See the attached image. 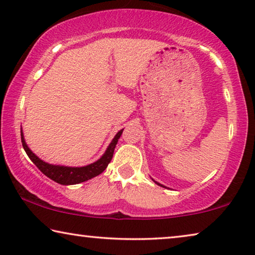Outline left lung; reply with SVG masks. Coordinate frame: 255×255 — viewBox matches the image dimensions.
Returning <instances> with one entry per match:
<instances>
[{
  "mask_svg": "<svg viewBox=\"0 0 255 255\" xmlns=\"http://www.w3.org/2000/svg\"><path fill=\"white\" fill-rule=\"evenodd\" d=\"M158 185H159V183H158Z\"/></svg>",
  "mask_w": 255,
  "mask_h": 255,
  "instance_id": "1",
  "label": "left lung"
}]
</instances>
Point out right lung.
<instances>
[{
    "label": "right lung",
    "mask_w": 255,
    "mask_h": 255,
    "mask_svg": "<svg viewBox=\"0 0 255 255\" xmlns=\"http://www.w3.org/2000/svg\"><path fill=\"white\" fill-rule=\"evenodd\" d=\"M122 132L123 130H121L115 135V138L113 139V141L111 142V144H109V147L107 148V150H106L103 157L98 159L97 162H95L93 164H90V165L83 166V167L51 165V164L43 162L42 159H40L36 155L33 154L32 150L27 147L25 139H23L22 132H21V142L26 154L28 155L30 160H32L35 165L38 167V170H40L43 174H45L46 177L50 178L51 180H53V181L60 183V185H76V183L84 182L89 179L95 178L100 173H103V172L106 170V167L108 166V164L111 163V160L113 158V154H114V149L117 144V141H119L120 136L122 135Z\"/></svg>",
    "instance_id": "right-lung-1"
}]
</instances>
